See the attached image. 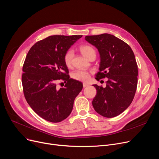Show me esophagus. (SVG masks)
Masks as SVG:
<instances>
[{
    "label": "esophagus",
    "instance_id": "1",
    "mask_svg": "<svg viewBox=\"0 0 159 159\" xmlns=\"http://www.w3.org/2000/svg\"><path fill=\"white\" fill-rule=\"evenodd\" d=\"M88 86H89V84H88L87 83H83V87L84 88H86V87H87Z\"/></svg>",
    "mask_w": 159,
    "mask_h": 159
}]
</instances>
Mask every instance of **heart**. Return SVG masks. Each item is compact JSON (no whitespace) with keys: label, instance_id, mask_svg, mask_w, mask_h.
Instances as JSON below:
<instances>
[{"label":"heart","instance_id":"b5f03b06","mask_svg":"<svg viewBox=\"0 0 159 159\" xmlns=\"http://www.w3.org/2000/svg\"><path fill=\"white\" fill-rule=\"evenodd\" d=\"M80 51L86 58H89L92 54H95V51L93 48L88 45H82L80 47ZM74 52L73 49H68L64 55V61L66 66L70 67L72 64V60L73 58ZM72 77L79 81L87 82L90 77L89 72L84 70H77L72 74Z\"/></svg>","mask_w":159,"mask_h":159}]
</instances>
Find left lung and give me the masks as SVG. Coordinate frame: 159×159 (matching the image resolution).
<instances>
[{
	"instance_id": "obj_1",
	"label": "left lung",
	"mask_w": 159,
	"mask_h": 159,
	"mask_svg": "<svg viewBox=\"0 0 159 159\" xmlns=\"http://www.w3.org/2000/svg\"><path fill=\"white\" fill-rule=\"evenodd\" d=\"M85 39L100 54L96 79L108 78L105 88L93 85L97 94L92 105L100 115L113 118L126 110L134 99L138 83V65L134 52L127 43L109 34L87 36Z\"/></svg>"
}]
</instances>
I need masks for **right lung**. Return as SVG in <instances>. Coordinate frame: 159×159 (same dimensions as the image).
I'll return each instance as SVG.
<instances>
[{
  "mask_svg": "<svg viewBox=\"0 0 159 159\" xmlns=\"http://www.w3.org/2000/svg\"><path fill=\"white\" fill-rule=\"evenodd\" d=\"M82 36L54 35L34 44L23 66L22 84L25 98L38 116L52 123L66 119L71 114L82 82L70 78L64 55ZM66 84L59 89L56 83Z\"/></svg>",
  "mask_w": 159,
  "mask_h": 159,
  "instance_id": "add662e5",
  "label": "right lung"
}]
</instances>
